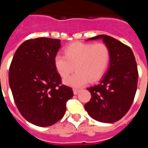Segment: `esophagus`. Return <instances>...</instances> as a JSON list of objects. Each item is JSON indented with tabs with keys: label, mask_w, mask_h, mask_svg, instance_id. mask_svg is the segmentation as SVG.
<instances>
[{
	"label": "esophagus",
	"mask_w": 148,
	"mask_h": 148,
	"mask_svg": "<svg viewBox=\"0 0 148 148\" xmlns=\"http://www.w3.org/2000/svg\"><path fill=\"white\" fill-rule=\"evenodd\" d=\"M79 92H80V90H78V89H73V93H74V95H77Z\"/></svg>",
	"instance_id": "esophagus-1"
}]
</instances>
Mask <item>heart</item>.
Segmentation results:
<instances>
[{
    "mask_svg": "<svg viewBox=\"0 0 148 148\" xmlns=\"http://www.w3.org/2000/svg\"><path fill=\"white\" fill-rule=\"evenodd\" d=\"M110 60V53L104 44H85L75 42L64 49V56L57 54L54 64L56 71L62 78L68 76L76 69L73 75L64 79L67 86L78 88L89 80H99L106 73Z\"/></svg>",
    "mask_w": 148,
    "mask_h": 148,
    "instance_id": "obj_1",
    "label": "heart"
}]
</instances>
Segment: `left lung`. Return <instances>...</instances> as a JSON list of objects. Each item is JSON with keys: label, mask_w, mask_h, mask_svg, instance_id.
<instances>
[{"label": "left lung", "mask_w": 148, "mask_h": 148, "mask_svg": "<svg viewBox=\"0 0 148 148\" xmlns=\"http://www.w3.org/2000/svg\"><path fill=\"white\" fill-rule=\"evenodd\" d=\"M101 39L110 53L108 71L97 85L87 88L91 99L84 108L92 119L113 123L121 119L132 105L138 82V69L133 51L128 46L106 35L87 40Z\"/></svg>", "instance_id": "obj_1"}]
</instances>
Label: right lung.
I'll return each instance as SVG.
<instances>
[{"instance_id":"obj_1","label":"right lung","mask_w":148,"mask_h":148,"mask_svg":"<svg viewBox=\"0 0 148 148\" xmlns=\"http://www.w3.org/2000/svg\"><path fill=\"white\" fill-rule=\"evenodd\" d=\"M61 40L38 38L21 44L13 56L9 83L14 101L23 118L39 127L58 122L73 96L72 88L61 85L54 58Z\"/></svg>"}]
</instances>
